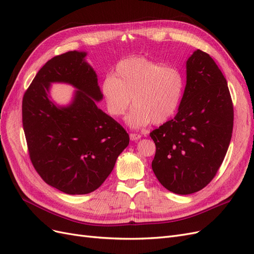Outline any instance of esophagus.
<instances>
[{
	"instance_id": "34e87169",
	"label": "esophagus",
	"mask_w": 254,
	"mask_h": 254,
	"mask_svg": "<svg viewBox=\"0 0 254 254\" xmlns=\"http://www.w3.org/2000/svg\"><path fill=\"white\" fill-rule=\"evenodd\" d=\"M130 140L131 141H137V140H140L141 139V134H139V133H130Z\"/></svg>"
}]
</instances>
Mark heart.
Segmentation results:
<instances>
[{"mask_svg":"<svg viewBox=\"0 0 254 254\" xmlns=\"http://www.w3.org/2000/svg\"><path fill=\"white\" fill-rule=\"evenodd\" d=\"M184 78L177 67L165 66L143 56L122 59L114 74L106 76L101 92L106 109L113 118L124 115L131 127L160 125L173 118L179 108Z\"/></svg>","mask_w":254,"mask_h":254,"instance_id":"b5f03b06","label":"heart"}]
</instances>
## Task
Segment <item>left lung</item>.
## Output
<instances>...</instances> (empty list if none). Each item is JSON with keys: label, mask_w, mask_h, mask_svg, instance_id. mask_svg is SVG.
Returning a JSON list of instances; mask_svg holds the SVG:
<instances>
[{"label": "left lung", "mask_w": 254, "mask_h": 254, "mask_svg": "<svg viewBox=\"0 0 254 254\" xmlns=\"http://www.w3.org/2000/svg\"><path fill=\"white\" fill-rule=\"evenodd\" d=\"M228 83L212 57L197 50L187 63V86L176 117L150 136L151 167L159 182L179 195L196 193L216 176L233 131Z\"/></svg>", "instance_id": "8db88e82"}]
</instances>
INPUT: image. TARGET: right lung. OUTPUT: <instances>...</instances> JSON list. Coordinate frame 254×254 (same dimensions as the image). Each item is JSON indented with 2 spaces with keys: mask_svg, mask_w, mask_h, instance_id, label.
<instances>
[{
  "mask_svg": "<svg viewBox=\"0 0 254 254\" xmlns=\"http://www.w3.org/2000/svg\"><path fill=\"white\" fill-rule=\"evenodd\" d=\"M84 52L53 57L35 76L23 95L22 123L29 159L42 180L65 194L97 190L112 172L129 135L119 123L97 108L103 98ZM51 82L79 89L68 107L47 97Z\"/></svg>",
  "mask_w": 254,
  "mask_h": 254,
  "instance_id": "obj_1",
  "label": "right lung"
}]
</instances>
